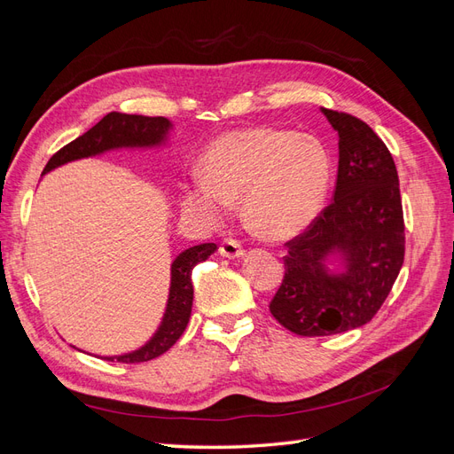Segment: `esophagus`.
Listing matches in <instances>:
<instances>
[{"label": "esophagus", "mask_w": 454, "mask_h": 454, "mask_svg": "<svg viewBox=\"0 0 454 454\" xmlns=\"http://www.w3.org/2000/svg\"><path fill=\"white\" fill-rule=\"evenodd\" d=\"M219 254H222L223 257L235 259V257H240L244 254V248H242L239 240L225 239L222 244H219Z\"/></svg>", "instance_id": "obj_1"}]
</instances>
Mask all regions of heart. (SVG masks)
<instances>
[{
  "label": "heart",
  "instance_id": "heart-1",
  "mask_svg": "<svg viewBox=\"0 0 454 454\" xmlns=\"http://www.w3.org/2000/svg\"><path fill=\"white\" fill-rule=\"evenodd\" d=\"M200 177L180 185L184 210L215 223L240 199L257 237L278 240L305 229L332 184V157L310 134L250 127L219 134L199 160Z\"/></svg>",
  "mask_w": 454,
  "mask_h": 454
}]
</instances>
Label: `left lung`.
Wrapping results in <instances>:
<instances>
[{
  "label": "left lung",
  "mask_w": 454,
  "mask_h": 454,
  "mask_svg": "<svg viewBox=\"0 0 454 454\" xmlns=\"http://www.w3.org/2000/svg\"><path fill=\"white\" fill-rule=\"evenodd\" d=\"M339 134L333 200L287 240L284 278L269 310L286 329L324 337L367 324L387 301L405 255L400 180L392 153L367 122L322 109ZM339 253L346 270L327 275Z\"/></svg>",
  "instance_id": "left-lung-1"
}]
</instances>
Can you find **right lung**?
<instances>
[{
	"label": "right lung",
	"mask_w": 454,
	"mask_h": 454,
	"mask_svg": "<svg viewBox=\"0 0 454 454\" xmlns=\"http://www.w3.org/2000/svg\"><path fill=\"white\" fill-rule=\"evenodd\" d=\"M168 127L170 122L164 117H144L112 112L100 122H96V125L83 136H79L74 142L59 149L57 153L49 159L43 174L60 167L64 162L98 155L107 149H115L122 145H157L164 138ZM215 250L217 246L214 242H206L193 246V248H189L177 255L172 263V284L167 314H164L162 324L155 337L140 350L106 360H117L122 364H140L153 360L157 356L167 352L170 347H174L176 340L185 332L191 316V307H193V282H191V272H193L195 265L208 259V255H212Z\"/></svg>",
	"instance_id": "right-lung-1"
}]
</instances>
